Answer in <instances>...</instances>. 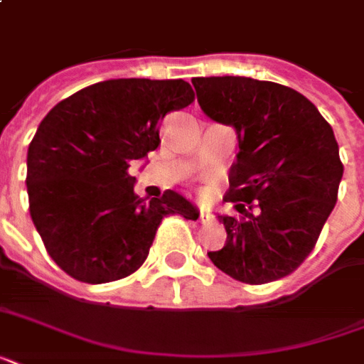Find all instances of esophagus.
I'll use <instances>...</instances> for the list:
<instances>
[{"instance_id": "1", "label": "esophagus", "mask_w": 364, "mask_h": 364, "mask_svg": "<svg viewBox=\"0 0 364 364\" xmlns=\"http://www.w3.org/2000/svg\"><path fill=\"white\" fill-rule=\"evenodd\" d=\"M198 221L200 223L210 221V213H208V211H205L204 208H202V205H200V208H198Z\"/></svg>"}]
</instances>
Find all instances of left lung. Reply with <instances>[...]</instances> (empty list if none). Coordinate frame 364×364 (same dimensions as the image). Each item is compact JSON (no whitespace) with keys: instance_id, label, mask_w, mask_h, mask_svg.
I'll return each mask as SVG.
<instances>
[{"instance_id":"1","label":"left lung","mask_w":364,"mask_h":364,"mask_svg":"<svg viewBox=\"0 0 364 364\" xmlns=\"http://www.w3.org/2000/svg\"><path fill=\"white\" fill-rule=\"evenodd\" d=\"M205 115L238 132L225 200L242 213L219 215L227 242L211 262L249 285L293 274L314 251L338 200L344 164L334 132L293 88L249 77H194Z\"/></svg>"}]
</instances>
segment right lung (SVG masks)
I'll list each match as a JSON object with an SVG mask.
<instances>
[{
	"label": "right lung",
	"mask_w": 364,
	"mask_h": 364,
	"mask_svg": "<svg viewBox=\"0 0 364 364\" xmlns=\"http://www.w3.org/2000/svg\"><path fill=\"white\" fill-rule=\"evenodd\" d=\"M183 79H111L62 100L28 147L30 215L50 259L85 283H109L145 262L162 219H198L187 198H139L134 160L160 145L166 113L187 107Z\"/></svg>",
	"instance_id": "obj_1"
}]
</instances>
